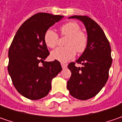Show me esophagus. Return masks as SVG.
I'll use <instances>...</instances> for the list:
<instances>
[{
    "mask_svg": "<svg viewBox=\"0 0 122 122\" xmlns=\"http://www.w3.org/2000/svg\"><path fill=\"white\" fill-rule=\"evenodd\" d=\"M61 67H62V68H63V69H65V68H66L67 66V64H66V63H61Z\"/></svg>",
    "mask_w": 122,
    "mask_h": 122,
    "instance_id": "1",
    "label": "esophagus"
}]
</instances>
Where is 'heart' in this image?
<instances>
[{
	"label": "heart",
	"mask_w": 122,
	"mask_h": 122,
	"mask_svg": "<svg viewBox=\"0 0 122 122\" xmlns=\"http://www.w3.org/2000/svg\"><path fill=\"white\" fill-rule=\"evenodd\" d=\"M61 34L67 36L66 47L57 48L51 52V56L53 60L62 63L72 59L76 55V51L82 53L87 46V37L85 33L81 31V26L76 22H70L63 25L60 28ZM44 41L47 47L54 48L57 44L58 35L51 29L46 30L44 35Z\"/></svg>",
	"instance_id": "b5f03b06"
}]
</instances>
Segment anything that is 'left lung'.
Segmentation results:
<instances>
[{"label": "left lung", "mask_w": 122, "mask_h": 122, "mask_svg": "<svg viewBox=\"0 0 122 122\" xmlns=\"http://www.w3.org/2000/svg\"><path fill=\"white\" fill-rule=\"evenodd\" d=\"M69 18L81 21L87 33V46L75 66V63L68 65L71 75L67 82V88L71 96L85 100L96 96L105 85L112 64L111 49L103 30L94 20L87 16L73 15Z\"/></svg>", "instance_id": "8db88e82"}]
</instances>
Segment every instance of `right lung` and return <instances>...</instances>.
Wrapping results in <instances>:
<instances>
[{"label": "right lung", "instance_id": "right-lung-1", "mask_svg": "<svg viewBox=\"0 0 122 122\" xmlns=\"http://www.w3.org/2000/svg\"><path fill=\"white\" fill-rule=\"evenodd\" d=\"M63 18L37 13L26 20L14 36L9 49L8 71L15 88L25 98L36 100L46 96L52 78L62 70L59 61H44L50 52L44 35Z\"/></svg>", "mask_w": 122, "mask_h": 122}]
</instances>
